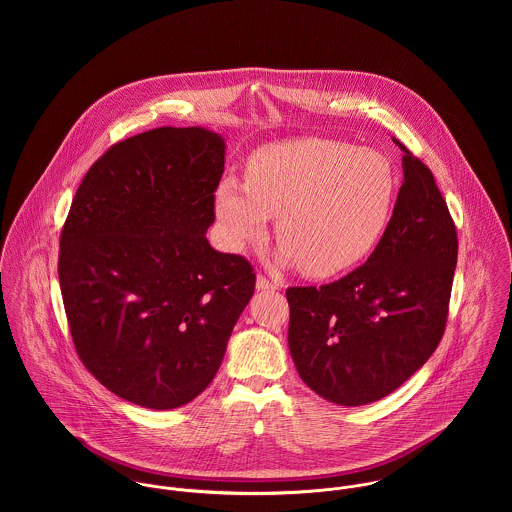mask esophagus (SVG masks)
<instances>
[{
    "label": "esophagus",
    "mask_w": 512,
    "mask_h": 512,
    "mask_svg": "<svg viewBox=\"0 0 512 512\" xmlns=\"http://www.w3.org/2000/svg\"><path fill=\"white\" fill-rule=\"evenodd\" d=\"M256 288L258 290H280V286H278V282H274V280H270L268 276H264V274H258V278H256Z\"/></svg>",
    "instance_id": "34e87169"
}]
</instances>
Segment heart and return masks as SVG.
<instances>
[{
    "label": "heart",
    "instance_id": "1",
    "mask_svg": "<svg viewBox=\"0 0 512 512\" xmlns=\"http://www.w3.org/2000/svg\"><path fill=\"white\" fill-rule=\"evenodd\" d=\"M396 195L398 175L384 153L301 138L258 149L246 183L222 179L215 213L230 250L260 246L274 217L282 262L297 264L309 278H333L376 248Z\"/></svg>",
    "mask_w": 512,
    "mask_h": 512
}]
</instances>
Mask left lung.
<instances>
[{
  "instance_id": "obj_1",
  "label": "left lung",
  "mask_w": 512,
  "mask_h": 512,
  "mask_svg": "<svg viewBox=\"0 0 512 512\" xmlns=\"http://www.w3.org/2000/svg\"><path fill=\"white\" fill-rule=\"evenodd\" d=\"M390 224L345 278L288 288V343L301 380L341 406L376 402L404 384L445 331L457 230L430 167L408 147Z\"/></svg>"
}]
</instances>
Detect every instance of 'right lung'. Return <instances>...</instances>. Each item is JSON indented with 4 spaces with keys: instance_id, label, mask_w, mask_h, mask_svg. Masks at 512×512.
Instances as JSON below:
<instances>
[{
    "instance_id": "right-lung-1",
    "label": "right lung",
    "mask_w": 512,
    "mask_h": 512,
    "mask_svg": "<svg viewBox=\"0 0 512 512\" xmlns=\"http://www.w3.org/2000/svg\"><path fill=\"white\" fill-rule=\"evenodd\" d=\"M224 142L155 128L86 171L61 232L59 282L74 349L116 396L171 410L219 370L256 274L211 248Z\"/></svg>"
}]
</instances>
